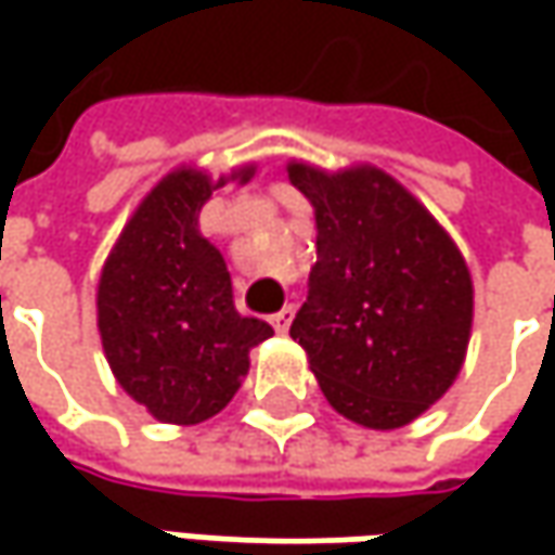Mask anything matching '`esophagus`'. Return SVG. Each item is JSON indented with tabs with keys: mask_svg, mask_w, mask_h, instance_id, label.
Segmentation results:
<instances>
[{
	"mask_svg": "<svg viewBox=\"0 0 555 555\" xmlns=\"http://www.w3.org/2000/svg\"><path fill=\"white\" fill-rule=\"evenodd\" d=\"M289 321H293V309H289V306H284V309L274 311V314H271V327H274V331H278V333H287L289 331Z\"/></svg>",
	"mask_w": 555,
	"mask_h": 555,
	"instance_id": "esophagus-1",
	"label": "esophagus"
}]
</instances>
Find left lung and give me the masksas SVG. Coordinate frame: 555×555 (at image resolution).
<instances>
[{"mask_svg":"<svg viewBox=\"0 0 555 555\" xmlns=\"http://www.w3.org/2000/svg\"><path fill=\"white\" fill-rule=\"evenodd\" d=\"M314 206L318 262L289 336L333 411L398 429L457 379L473 331V278L436 216L371 163L339 172L289 160Z\"/></svg>","mask_w":555,"mask_h":555,"instance_id":"left-lung-1","label":"left lung"}]
</instances>
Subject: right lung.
I'll return each instance as SVG.
<instances>
[{"instance_id": "1", "label": "right lung", "mask_w": 555, "mask_h": 555, "mask_svg": "<svg viewBox=\"0 0 555 555\" xmlns=\"http://www.w3.org/2000/svg\"><path fill=\"white\" fill-rule=\"evenodd\" d=\"M246 163L222 179L179 166L147 191L98 278V333L122 392L160 423L194 426L241 389L249 349L271 327L234 309L222 253L201 234V209L228 182L246 184Z\"/></svg>"}]
</instances>
